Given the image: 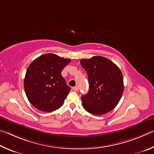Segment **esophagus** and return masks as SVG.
<instances>
[{
    "instance_id": "obj_1",
    "label": "esophagus",
    "mask_w": 154,
    "mask_h": 154,
    "mask_svg": "<svg viewBox=\"0 0 154 154\" xmlns=\"http://www.w3.org/2000/svg\"><path fill=\"white\" fill-rule=\"evenodd\" d=\"M72 90L74 91H79V87H72Z\"/></svg>"
}]
</instances>
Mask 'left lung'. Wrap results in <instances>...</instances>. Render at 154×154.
<instances>
[{
	"label": "left lung",
	"mask_w": 154,
	"mask_h": 154,
	"mask_svg": "<svg viewBox=\"0 0 154 154\" xmlns=\"http://www.w3.org/2000/svg\"><path fill=\"white\" fill-rule=\"evenodd\" d=\"M80 63L87 73L89 83L88 93L81 97L84 109L95 116L112 111L124 91L123 75L119 67L101 56L82 59Z\"/></svg>",
	"instance_id": "1"
}]
</instances>
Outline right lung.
<instances>
[{"label":"right lung","mask_w":154,"mask_h":154,"mask_svg":"<svg viewBox=\"0 0 154 154\" xmlns=\"http://www.w3.org/2000/svg\"><path fill=\"white\" fill-rule=\"evenodd\" d=\"M71 61L55 54L41 55L29 64L24 79V89L29 101L36 109L51 112L63 104L70 91L61 71Z\"/></svg>","instance_id":"1"}]
</instances>
